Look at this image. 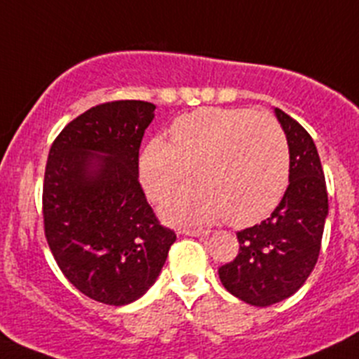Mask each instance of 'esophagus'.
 Here are the masks:
<instances>
[{
  "instance_id": "1",
  "label": "esophagus",
  "mask_w": 359,
  "mask_h": 359,
  "mask_svg": "<svg viewBox=\"0 0 359 359\" xmlns=\"http://www.w3.org/2000/svg\"><path fill=\"white\" fill-rule=\"evenodd\" d=\"M182 234H185V236H194V238H199V236H206V231H201V229H182L180 231Z\"/></svg>"
}]
</instances>
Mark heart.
Here are the masks:
<instances>
[{
	"label": "heart",
	"mask_w": 359,
	"mask_h": 359,
	"mask_svg": "<svg viewBox=\"0 0 359 359\" xmlns=\"http://www.w3.org/2000/svg\"><path fill=\"white\" fill-rule=\"evenodd\" d=\"M289 146L275 118L252 109L204 107L170 126V142L153 137L139 176L153 201L165 199L194 176L199 183L163 206L176 222L211 224L227 217L245 227L268 217L289 185Z\"/></svg>",
	"instance_id": "heart-1"
}]
</instances>
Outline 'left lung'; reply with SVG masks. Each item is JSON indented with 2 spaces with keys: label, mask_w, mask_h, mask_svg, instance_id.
Here are the masks:
<instances>
[{
  "label": "left lung",
  "mask_w": 359,
  "mask_h": 359,
  "mask_svg": "<svg viewBox=\"0 0 359 359\" xmlns=\"http://www.w3.org/2000/svg\"><path fill=\"white\" fill-rule=\"evenodd\" d=\"M275 114L289 144V187L271 217L236 233L240 252L218 268L222 285L254 306L282 302L305 284L327 217L326 180L312 137L284 111Z\"/></svg>",
  "instance_id": "8db88e82"
}]
</instances>
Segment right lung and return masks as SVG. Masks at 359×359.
Returning a JSON list of instances; mask_svg holds the SVG:
<instances>
[{
	"label": "right lung",
	"mask_w": 359,
	"mask_h": 359,
	"mask_svg": "<svg viewBox=\"0 0 359 359\" xmlns=\"http://www.w3.org/2000/svg\"><path fill=\"white\" fill-rule=\"evenodd\" d=\"M153 118L149 102L100 104L65 126L47 158V243L70 284L105 305L141 298L176 241L139 183V148Z\"/></svg>",
	"instance_id": "obj_1"
}]
</instances>
